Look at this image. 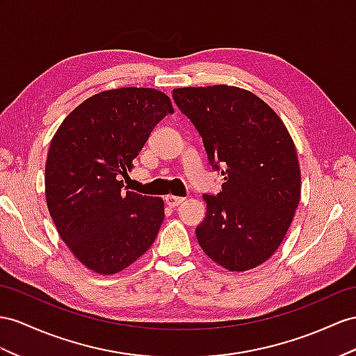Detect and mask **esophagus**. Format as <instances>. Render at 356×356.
Listing matches in <instances>:
<instances>
[{
	"mask_svg": "<svg viewBox=\"0 0 356 356\" xmlns=\"http://www.w3.org/2000/svg\"><path fill=\"white\" fill-rule=\"evenodd\" d=\"M184 200H185V198H181V197L167 195V197H165V203H167L170 207H176V206H179L180 203H184Z\"/></svg>",
	"mask_w": 356,
	"mask_h": 356,
	"instance_id": "esophagus-1",
	"label": "esophagus"
}]
</instances>
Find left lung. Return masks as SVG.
I'll return each mask as SVG.
<instances>
[{"instance_id": "8db88e82", "label": "left lung", "mask_w": 356, "mask_h": 356, "mask_svg": "<svg viewBox=\"0 0 356 356\" xmlns=\"http://www.w3.org/2000/svg\"><path fill=\"white\" fill-rule=\"evenodd\" d=\"M172 99L202 135L209 163L224 176L220 194L203 195L200 247L233 272L260 266L284 239L300 198L287 127L266 102L239 87L175 88Z\"/></svg>"}]
</instances>
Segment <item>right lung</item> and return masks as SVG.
Returning <instances> with one entry per match:
<instances>
[{
  "label": "right lung",
  "mask_w": 356,
  "mask_h": 356,
  "mask_svg": "<svg viewBox=\"0 0 356 356\" xmlns=\"http://www.w3.org/2000/svg\"><path fill=\"white\" fill-rule=\"evenodd\" d=\"M154 88H115L78 105L54 135L44 167L52 221L74 256L90 270L113 275L140 259L163 221L159 197L123 189L149 135L172 114Z\"/></svg>",
  "instance_id": "1"
}]
</instances>
